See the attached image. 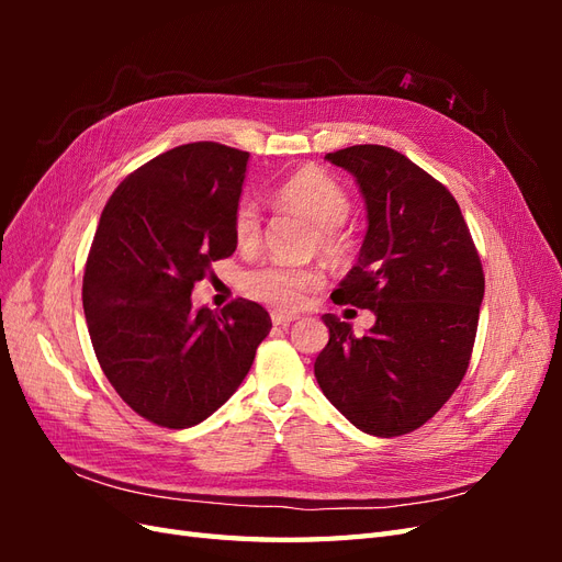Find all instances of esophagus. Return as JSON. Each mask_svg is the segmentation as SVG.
<instances>
[{
	"label": "esophagus",
	"instance_id": "34e87169",
	"mask_svg": "<svg viewBox=\"0 0 562 562\" xmlns=\"http://www.w3.org/2000/svg\"><path fill=\"white\" fill-rule=\"evenodd\" d=\"M295 318H300V314H295V312H281V310L271 312V321H274V326H288V323Z\"/></svg>",
	"mask_w": 562,
	"mask_h": 562
}]
</instances>
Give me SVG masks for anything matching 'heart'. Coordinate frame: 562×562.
<instances>
[{
    "label": "heart",
    "instance_id": "heart-1",
    "mask_svg": "<svg viewBox=\"0 0 562 562\" xmlns=\"http://www.w3.org/2000/svg\"><path fill=\"white\" fill-rule=\"evenodd\" d=\"M277 203L281 209L304 215L314 225L316 246L328 258H342L349 252L351 239L342 229L345 217L351 211L349 194L330 173L316 166H304L300 171L288 176L277 187ZM234 241L241 250H252L260 244L262 217L252 201L241 199L232 220ZM321 271L312 265H285L267 262L246 271L241 281L244 291L279 310H293L302 302L304 293L321 285Z\"/></svg>",
    "mask_w": 562,
    "mask_h": 562
}]
</instances>
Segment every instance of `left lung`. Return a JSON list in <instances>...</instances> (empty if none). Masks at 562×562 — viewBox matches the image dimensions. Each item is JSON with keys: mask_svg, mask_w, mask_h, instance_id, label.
Masks as SVG:
<instances>
[{"mask_svg": "<svg viewBox=\"0 0 562 562\" xmlns=\"http://www.w3.org/2000/svg\"><path fill=\"white\" fill-rule=\"evenodd\" d=\"M361 187L368 232L359 262L330 295L375 314L353 335L326 314L314 375L356 429L403 436L454 394L471 361L485 274L459 203L401 151L353 145L326 155Z\"/></svg>", "mask_w": 562, "mask_h": 562, "instance_id": "8db88e82", "label": "left lung"}]
</instances>
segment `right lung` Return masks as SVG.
<instances>
[{
	"mask_svg": "<svg viewBox=\"0 0 562 562\" xmlns=\"http://www.w3.org/2000/svg\"><path fill=\"white\" fill-rule=\"evenodd\" d=\"M248 151L190 143L112 192L83 269V314L98 363L147 422L187 429L211 417L252 366L271 318L258 302L192 310V288L236 250Z\"/></svg>",
	"mask_w": 562,
	"mask_h": 562,
	"instance_id": "1",
	"label": "right lung"
}]
</instances>
